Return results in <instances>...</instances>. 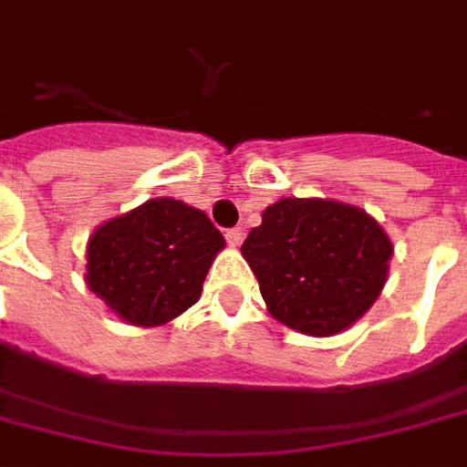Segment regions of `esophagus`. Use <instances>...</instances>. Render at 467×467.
<instances>
[{
    "label": "esophagus",
    "instance_id": "esophagus-1",
    "mask_svg": "<svg viewBox=\"0 0 467 467\" xmlns=\"http://www.w3.org/2000/svg\"><path fill=\"white\" fill-rule=\"evenodd\" d=\"M226 241H229V246H241V241H244V231L241 229H229L226 231Z\"/></svg>",
    "mask_w": 467,
    "mask_h": 467
}]
</instances>
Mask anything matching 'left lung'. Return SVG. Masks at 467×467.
<instances>
[{
    "mask_svg": "<svg viewBox=\"0 0 467 467\" xmlns=\"http://www.w3.org/2000/svg\"><path fill=\"white\" fill-rule=\"evenodd\" d=\"M275 321L328 338L363 318L388 281L393 244L370 213L333 199H278L241 246Z\"/></svg>",
    "mask_w": 467,
    "mask_h": 467,
    "instance_id": "8db88e82",
    "label": "left lung"
}]
</instances>
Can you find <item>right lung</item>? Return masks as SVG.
Listing matches in <instances>:
<instances>
[{
	"mask_svg": "<svg viewBox=\"0 0 467 467\" xmlns=\"http://www.w3.org/2000/svg\"><path fill=\"white\" fill-rule=\"evenodd\" d=\"M223 246L203 211L169 196L149 199L94 229L84 281L129 326H166L199 301Z\"/></svg>",
	"mask_w": 467,
	"mask_h": 467,
	"instance_id": "obj_1",
	"label": "right lung"
}]
</instances>
